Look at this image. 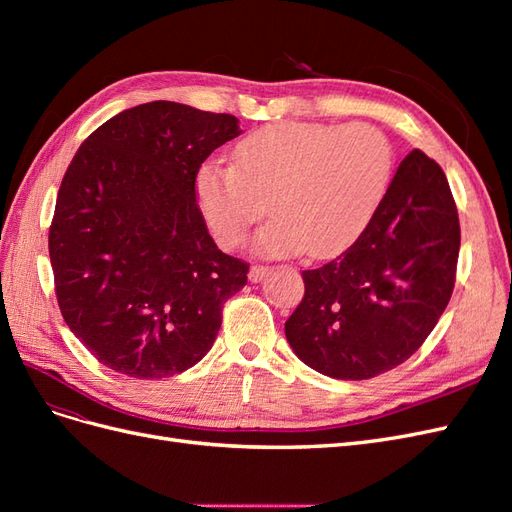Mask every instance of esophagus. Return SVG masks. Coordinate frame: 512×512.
Segmentation results:
<instances>
[{"label": "esophagus", "mask_w": 512, "mask_h": 512, "mask_svg": "<svg viewBox=\"0 0 512 512\" xmlns=\"http://www.w3.org/2000/svg\"><path fill=\"white\" fill-rule=\"evenodd\" d=\"M267 273H269V267H265V265H252L250 273H247V277H250L252 284H258Z\"/></svg>", "instance_id": "obj_1"}]
</instances>
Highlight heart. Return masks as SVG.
Masks as SVG:
<instances>
[{
	"mask_svg": "<svg viewBox=\"0 0 512 512\" xmlns=\"http://www.w3.org/2000/svg\"><path fill=\"white\" fill-rule=\"evenodd\" d=\"M393 147L369 123L282 121L247 134L235 166L209 162L196 175V203L224 250L239 247L260 228L254 247L262 256L307 250L327 258L359 239L389 190Z\"/></svg>",
	"mask_w": 512,
	"mask_h": 512,
	"instance_id": "obj_1",
	"label": "heart"
}]
</instances>
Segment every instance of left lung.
Returning <instances> with one entry per match:
<instances>
[{
	"label": "left lung",
	"mask_w": 512,
	"mask_h": 512,
	"mask_svg": "<svg viewBox=\"0 0 512 512\" xmlns=\"http://www.w3.org/2000/svg\"><path fill=\"white\" fill-rule=\"evenodd\" d=\"M459 243L444 170L412 149L363 235L303 271V301L284 327L294 354L337 380H369L408 361L451 301Z\"/></svg>",
	"instance_id": "left-lung-1"
}]
</instances>
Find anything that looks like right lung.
<instances>
[{
	"instance_id": "right-lung-1",
	"label": "right lung",
	"mask_w": 512,
	"mask_h": 512,
	"mask_svg": "<svg viewBox=\"0 0 512 512\" xmlns=\"http://www.w3.org/2000/svg\"><path fill=\"white\" fill-rule=\"evenodd\" d=\"M239 134L235 115L156 100L108 119L74 153L49 254L61 316L102 365L156 380L211 350L250 265L211 239L196 175Z\"/></svg>"
}]
</instances>
